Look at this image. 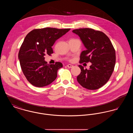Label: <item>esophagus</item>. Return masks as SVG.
<instances>
[{
	"label": "esophagus",
	"mask_w": 133,
	"mask_h": 133,
	"mask_svg": "<svg viewBox=\"0 0 133 133\" xmlns=\"http://www.w3.org/2000/svg\"><path fill=\"white\" fill-rule=\"evenodd\" d=\"M67 67L68 68H72V67H73V65H71V64H68V65H67Z\"/></svg>",
	"instance_id": "obj_1"
}]
</instances>
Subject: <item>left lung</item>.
<instances>
[{
    "instance_id": "left-lung-1",
    "label": "left lung",
    "mask_w": 133,
    "mask_h": 133,
    "mask_svg": "<svg viewBox=\"0 0 133 133\" xmlns=\"http://www.w3.org/2000/svg\"><path fill=\"white\" fill-rule=\"evenodd\" d=\"M72 32L78 35L86 48L80 55V63L91 62L89 69L79 65L81 72L77 80L84 88L96 90L107 82L113 72L116 53L110 39L103 32L91 28H80Z\"/></svg>"
}]
</instances>
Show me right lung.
I'll use <instances>...</instances> for the list:
<instances>
[{"label": "right lung", "instance_id": "add662e5", "mask_svg": "<svg viewBox=\"0 0 133 133\" xmlns=\"http://www.w3.org/2000/svg\"><path fill=\"white\" fill-rule=\"evenodd\" d=\"M70 30L46 27L34 29L26 36L18 59L24 76L32 85L44 87L56 79L57 71L63 67L62 64H49L45 61L44 56L53 53L52 46L55 42Z\"/></svg>", "mask_w": 133, "mask_h": 133}]
</instances>
